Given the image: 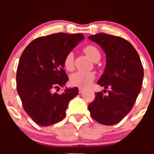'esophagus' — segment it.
I'll list each match as a JSON object with an SVG mask.
<instances>
[{"label":"esophagus","mask_w":154,"mask_h":154,"mask_svg":"<svg viewBox=\"0 0 154 154\" xmlns=\"http://www.w3.org/2000/svg\"><path fill=\"white\" fill-rule=\"evenodd\" d=\"M84 91H85V90L83 89V88H79V93H82L83 92H84Z\"/></svg>","instance_id":"34e87169"}]
</instances>
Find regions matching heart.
Returning a JSON list of instances; mask_svg holds the SVG:
<instances>
[{
    "mask_svg": "<svg viewBox=\"0 0 154 154\" xmlns=\"http://www.w3.org/2000/svg\"><path fill=\"white\" fill-rule=\"evenodd\" d=\"M84 52L92 61L100 59V53L99 50L94 45H88L83 49ZM63 66L68 71H72L74 68V54L72 52H69L65 56L63 59ZM95 75L93 72H77L72 75L70 77L71 83L73 85L79 88H87L92 82L94 80Z\"/></svg>",
    "mask_w": 154,
    "mask_h": 154,
    "instance_id": "1",
    "label": "heart"
}]
</instances>
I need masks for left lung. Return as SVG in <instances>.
I'll list each match as a JSON object with an SVG mask.
<instances>
[{
    "mask_svg": "<svg viewBox=\"0 0 154 154\" xmlns=\"http://www.w3.org/2000/svg\"><path fill=\"white\" fill-rule=\"evenodd\" d=\"M88 39L101 47L106 58L98 84L111 88L108 95L95 93L88 109L98 123L116 125L132 110L140 92L144 75L142 63L135 48L125 39L105 33L91 35Z\"/></svg>",
    "mask_w": 154,
    "mask_h": 154,
    "instance_id": "left-lung-1",
    "label": "left lung"
}]
</instances>
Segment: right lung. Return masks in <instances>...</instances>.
I'll use <instances>...</instances> for the list:
<instances>
[{
  "label": "right lung",
  "mask_w": 154,
  "mask_h": 154,
  "mask_svg": "<svg viewBox=\"0 0 154 154\" xmlns=\"http://www.w3.org/2000/svg\"><path fill=\"white\" fill-rule=\"evenodd\" d=\"M84 39L83 35L59 32L40 37L23 51L17 72V88L24 111L40 126L47 127L64 119L77 88H66L62 94L54 89L69 80L63 59Z\"/></svg>",
  "instance_id": "1"
}]
</instances>
